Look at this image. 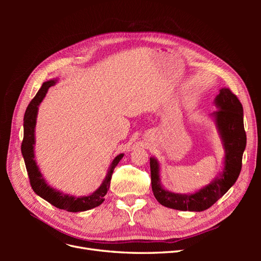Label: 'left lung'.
I'll return each mask as SVG.
<instances>
[{
	"label": "left lung",
	"mask_w": 261,
	"mask_h": 261,
	"mask_svg": "<svg viewBox=\"0 0 261 261\" xmlns=\"http://www.w3.org/2000/svg\"><path fill=\"white\" fill-rule=\"evenodd\" d=\"M213 112L219 133L225 149L224 169L220 177L192 195H180L165 191L160 184L159 163L150 158L151 187L155 199L162 206L181 211H203L216 203L238 179L242 170V159L246 147L244 129L243 106L239 98L228 88H222L217 96Z\"/></svg>",
	"instance_id": "1"
}]
</instances>
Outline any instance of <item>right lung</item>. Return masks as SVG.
<instances>
[{"label": "right lung", "instance_id": "right-lung-1", "mask_svg": "<svg viewBox=\"0 0 261 261\" xmlns=\"http://www.w3.org/2000/svg\"><path fill=\"white\" fill-rule=\"evenodd\" d=\"M54 84L55 81H49L43 83L41 88L39 89L35 98L30 101V103L26 109L25 116H23V139L21 143V153L23 156V160H25V165L27 169L31 188L34 189V192L38 196H40L41 198L45 199L46 201L53 204L54 207H57L59 209H63L69 212L86 211L94 207H98L103 202L105 196L109 191L110 183H111L113 171L124 154L121 153L115 156V159L112 161L111 165H110L108 174L103 180V183H102V185L96 192L89 196H69L66 194L60 193L59 191H55L54 188L50 187L45 183V180L43 179L40 171H39L35 160V126L38 113V107L45 97L46 91H48V89Z\"/></svg>", "mask_w": 261, "mask_h": 261}]
</instances>
